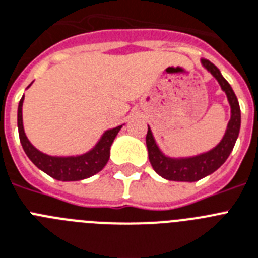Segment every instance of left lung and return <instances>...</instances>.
Here are the masks:
<instances>
[{
  "label": "left lung",
  "mask_w": 258,
  "mask_h": 258,
  "mask_svg": "<svg viewBox=\"0 0 258 258\" xmlns=\"http://www.w3.org/2000/svg\"><path fill=\"white\" fill-rule=\"evenodd\" d=\"M203 66L211 75L214 76L220 84L221 89L224 91L231 105V120L227 125V131L214 149L202 154L194 157H180V158H171L162 153L154 140L150 126H148L146 134V146L149 152V161L152 163L154 171L167 180H176V182H197L204 176L210 175L220 167L227 161L236 140L239 137L240 125H241V113L240 105L235 92L229 83L223 78L220 70L212 64L207 59H202Z\"/></svg>",
  "instance_id": "1"
}]
</instances>
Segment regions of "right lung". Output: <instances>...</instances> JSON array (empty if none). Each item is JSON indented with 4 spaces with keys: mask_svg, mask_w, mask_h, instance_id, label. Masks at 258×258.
I'll return each mask as SVG.
<instances>
[{
    "mask_svg": "<svg viewBox=\"0 0 258 258\" xmlns=\"http://www.w3.org/2000/svg\"><path fill=\"white\" fill-rule=\"evenodd\" d=\"M23 99H25V95L22 96V99L19 101L18 114H17L19 141L22 144L23 150H25L30 161L37 166L38 169L46 172L51 178L61 180V182H74V180L87 179V178L95 175V174H97V172L104 169V166L106 165L108 159H109L110 146L113 144L114 138H116L117 133L122 127V125L104 132L103 136L97 141V144L89 152L84 153V154L68 155V157L44 154V153L39 152L29 141V138L25 133L22 120Z\"/></svg>",
    "mask_w": 258,
    "mask_h": 258,
    "instance_id": "add662e5",
    "label": "right lung"
}]
</instances>
